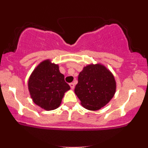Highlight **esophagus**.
Wrapping results in <instances>:
<instances>
[{"mask_svg": "<svg viewBox=\"0 0 148 148\" xmlns=\"http://www.w3.org/2000/svg\"><path fill=\"white\" fill-rule=\"evenodd\" d=\"M69 86H70L71 89H74V86H75V85H74V83H71V84H69Z\"/></svg>", "mask_w": 148, "mask_h": 148, "instance_id": "1", "label": "esophagus"}]
</instances>
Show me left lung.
<instances>
[{"label": "left lung", "instance_id": "8db88e82", "mask_svg": "<svg viewBox=\"0 0 148 148\" xmlns=\"http://www.w3.org/2000/svg\"><path fill=\"white\" fill-rule=\"evenodd\" d=\"M116 83L108 69L100 64H89L79 73L74 92L86 109L97 111L114 96Z\"/></svg>", "mask_w": 148, "mask_h": 148}]
</instances>
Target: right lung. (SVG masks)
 <instances>
[{"label":"right lung","instance_id":"1","mask_svg":"<svg viewBox=\"0 0 148 148\" xmlns=\"http://www.w3.org/2000/svg\"><path fill=\"white\" fill-rule=\"evenodd\" d=\"M70 87L64 81V76L58 64L49 60L42 62L35 69L28 81V90L34 103L47 111L60 105L65 92Z\"/></svg>","mask_w":148,"mask_h":148}]
</instances>
